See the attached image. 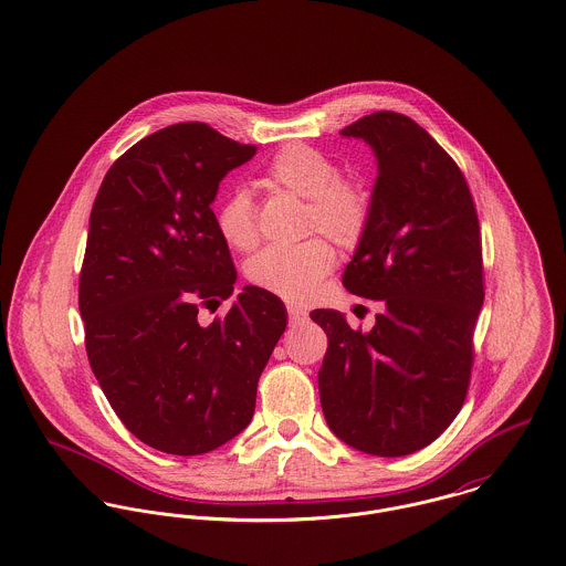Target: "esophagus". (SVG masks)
<instances>
[{
    "mask_svg": "<svg viewBox=\"0 0 566 566\" xmlns=\"http://www.w3.org/2000/svg\"><path fill=\"white\" fill-rule=\"evenodd\" d=\"M305 316H307V312H305L304 307H300V305H289V318H291L293 323L304 321Z\"/></svg>",
    "mask_w": 566,
    "mask_h": 566,
    "instance_id": "esophagus-1",
    "label": "esophagus"
}]
</instances>
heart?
I'll return each instance as SVG.
<instances>
[{"mask_svg": "<svg viewBox=\"0 0 566 566\" xmlns=\"http://www.w3.org/2000/svg\"><path fill=\"white\" fill-rule=\"evenodd\" d=\"M262 180L307 200V230L318 228L340 245H355L361 239L370 218V196L359 180L340 178L336 161L325 153L305 144H289L271 157ZM218 228L230 248L239 252L256 248L259 228L248 191L237 189L223 200ZM334 264V248L325 239L312 237L295 248L264 250L250 262L248 277L280 300L302 304L316 295Z\"/></svg>", "mask_w": 566, "mask_h": 566, "instance_id": "heart-1", "label": "heart"}]
</instances>
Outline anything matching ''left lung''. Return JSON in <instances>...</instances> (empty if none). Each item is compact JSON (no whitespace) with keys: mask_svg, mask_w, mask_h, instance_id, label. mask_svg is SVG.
Masks as SVG:
<instances>
[{"mask_svg":"<svg viewBox=\"0 0 566 566\" xmlns=\"http://www.w3.org/2000/svg\"><path fill=\"white\" fill-rule=\"evenodd\" d=\"M340 135L364 139L377 159L343 284L386 310L370 332L350 329L338 310L310 312L329 340L321 407L350 448L405 457L436 441L468 394L484 300L479 216L459 166L411 118L377 112Z\"/></svg>","mask_w":566,"mask_h":566,"instance_id":"1","label":"left lung"}]
</instances>
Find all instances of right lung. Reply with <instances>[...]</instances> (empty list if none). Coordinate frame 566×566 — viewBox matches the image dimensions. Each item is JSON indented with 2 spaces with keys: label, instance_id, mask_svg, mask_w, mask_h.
<instances>
[{
  "label": "right lung",
  "instance_id": "obj_1",
  "mask_svg": "<svg viewBox=\"0 0 566 566\" xmlns=\"http://www.w3.org/2000/svg\"><path fill=\"white\" fill-rule=\"evenodd\" d=\"M256 146L205 123L157 130L109 168L96 193L80 275L92 373L139 441L193 457L239 436L286 307L243 286L223 318L200 305L234 291L237 269L211 209L219 182Z\"/></svg>",
  "mask_w": 566,
  "mask_h": 566
}]
</instances>
